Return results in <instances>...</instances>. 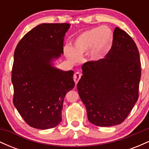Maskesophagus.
Instances as JSON below:
<instances>
[{"label":"esophagus","instance_id":"esophagus-1","mask_svg":"<svg viewBox=\"0 0 149 149\" xmlns=\"http://www.w3.org/2000/svg\"><path fill=\"white\" fill-rule=\"evenodd\" d=\"M81 76H82L81 73L79 72H76L74 74V76H73V80H74V82L76 84H77V83H78V82L79 81L80 78H81Z\"/></svg>","mask_w":149,"mask_h":149}]
</instances>
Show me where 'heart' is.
I'll list each match as a JSON object with an SVG mask.
<instances>
[{
    "label": "heart",
    "mask_w": 149,
    "mask_h": 149,
    "mask_svg": "<svg viewBox=\"0 0 149 149\" xmlns=\"http://www.w3.org/2000/svg\"><path fill=\"white\" fill-rule=\"evenodd\" d=\"M113 33L107 26L90 29L77 36L72 42V47H65L64 54L72 63L79 61L84 53L90 51L92 59H99L111 45Z\"/></svg>",
    "instance_id": "obj_1"
}]
</instances>
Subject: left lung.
<instances>
[{"mask_svg": "<svg viewBox=\"0 0 149 149\" xmlns=\"http://www.w3.org/2000/svg\"><path fill=\"white\" fill-rule=\"evenodd\" d=\"M82 69L77 89L88 120L101 127L122 123L139 97L141 62L132 38L116 27L105 58L88 61Z\"/></svg>", "mask_w": 149, "mask_h": 149, "instance_id": "left-lung-1", "label": "left lung"}]
</instances>
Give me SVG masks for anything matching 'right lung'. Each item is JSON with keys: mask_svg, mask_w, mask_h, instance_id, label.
<instances>
[{"mask_svg": "<svg viewBox=\"0 0 149 149\" xmlns=\"http://www.w3.org/2000/svg\"><path fill=\"white\" fill-rule=\"evenodd\" d=\"M69 24H41L29 31L14 53L12 83L13 104L31 127L50 129L61 121L63 102L74 88L73 71L53 66L64 53Z\"/></svg>", "mask_w": 149, "mask_h": 149, "instance_id": "obj_1", "label": "right lung"}]
</instances>
